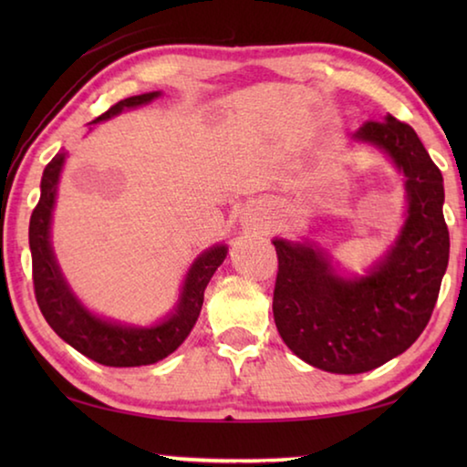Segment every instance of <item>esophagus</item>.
I'll return each instance as SVG.
<instances>
[{"label": "esophagus", "instance_id": "obj_1", "mask_svg": "<svg viewBox=\"0 0 467 467\" xmlns=\"http://www.w3.org/2000/svg\"><path fill=\"white\" fill-rule=\"evenodd\" d=\"M241 220H243L244 226H251V228L264 226V218L257 212V205H249V208H244L243 214H241Z\"/></svg>", "mask_w": 467, "mask_h": 467}]
</instances>
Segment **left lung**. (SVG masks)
<instances>
[{"label": "left lung", "instance_id": "8db88e82", "mask_svg": "<svg viewBox=\"0 0 467 467\" xmlns=\"http://www.w3.org/2000/svg\"><path fill=\"white\" fill-rule=\"evenodd\" d=\"M354 138L383 148L406 175L408 220L387 257L367 278L344 280L323 251L274 241L275 327L298 358L337 375L367 373L406 352L431 319L449 264L442 175L416 131L387 115Z\"/></svg>", "mask_w": 467, "mask_h": 467}]
</instances>
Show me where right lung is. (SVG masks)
<instances>
[{
  "instance_id": "add662e5",
  "label": "right lung",
  "mask_w": 467,
  "mask_h": 467,
  "mask_svg": "<svg viewBox=\"0 0 467 467\" xmlns=\"http://www.w3.org/2000/svg\"><path fill=\"white\" fill-rule=\"evenodd\" d=\"M156 97L158 92H148L119 100L92 123L105 121L109 117L121 113L123 109L146 105ZM63 162H66V152H57L45 167L41 200L33 210L28 226V243L30 253H33V284L38 309L55 334L94 362H100L105 367L154 365V362L175 352L185 342V337L192 334L203 305V290L218 270V265L224 262L226 247L216 244L195 259L185 278L183 295H181L175 313L161 326L138 329L94 317L78 303L72 290L67 288L49 243L51 212Z\"/></svg>"
}]
</instances>
